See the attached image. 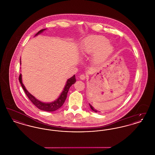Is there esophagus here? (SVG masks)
<instances>
[{
  "instance_id": "obj_1",
  "label": "esophagus",
  "mask_w": 155,
  "mask_h": 155,
  "mask_svg": "<svg viewBox=\"0 0 155 155\" xmlns=\"http://www.w3.org/2000/svg\"><path fill=\"white\" fill-rule=\"evenodd\" d=\"M80 78L82 80H84L86 78V76L84 74H81V75L80 76Z\"/></svg>"
}]
</instances>
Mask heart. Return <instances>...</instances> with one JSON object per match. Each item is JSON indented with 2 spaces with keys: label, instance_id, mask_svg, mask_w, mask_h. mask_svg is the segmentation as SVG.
<instances>
[{
  "label": "heart",
  "instance_id": "obj_1",
  "mask_svg": "<svg viewBox=\"0 0 155 155\" xmlns=\"http://www.w3.org/2000/svg\"><path fill=\"white\" fill-rule=\"evenodd\" d=\"M113 45L109 42L106 37L93 35L87 38L81 46V51L84 54H94L96 64L104 62L114 52Z\"/></svg>",
  "mask_w": 155,
  "mask_h": 155
}]
</instances>
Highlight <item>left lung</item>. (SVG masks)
I'll return each instance as SVG.
<instances>
[{"label":"left lung","instance_id":"1","mask_svg":"<svg viewBox=\"0 0 155 155\" xmlns=\"http://www.w3.org/2000/svg\"><path fill=\"white\" fill-rule=\"evenodd\" d=\"M89 104V106H90V107H91V109L92 110L94 111H95V112H96V113H98V112H100L99 111H97V110H96L92 105H91V104Z\"/></svg>","mask_w":155,"mask_h":155}]
</instances>
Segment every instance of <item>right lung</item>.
Returning <instances> with one entry per match:
<instances>
[{"mask_svg":"<svg viewBox=\"0 0 155 155\" xmlns=\"http://www.w3.org/2000/svg\"><path fill=\"white\" fill-rule=\"evenodd\" d=\"M46 30V29L40 30L37 34H36L35 37L42 33L45 30ZM20 64H21V60H20ZM19 81L21 85V87L24 89L25 94L27 95V96H28V97L30 99V100L32 102V103H33L39 109L42 110L46 111H53L59 109L60 107H61L63 106V104H64L66 99L67 96V95L68 90L70 88V87L76 82V79H75V75H74L73 77H71V78H68L67 81L64 88L63 89V91L61 92V94L60 95V96L58 97V98L57 99H56L55 101H54L53 102H48V103L42 102L39 101L38 99H37L36 97H35L32 95H31L30 94V92L27 90V89L25 88V86L24 85V84L22 83L21 74H20L19 76Z\"/></svg>","mask_w":155,"mask_h":155,"instance_id":"1","label":"right lung"}]
</instances>
